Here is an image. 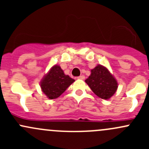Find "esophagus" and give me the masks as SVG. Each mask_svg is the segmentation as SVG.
<instances>
[{"instance_id": "esophagus-1", "label": "esophagus", "mask_w": 149, "mask_h": 149, "mask_svg": "<svg viewBox=\"0 0 149 149\" xmlns=\"http://www.w3.org/2000/svg\"><path fill=\"white\" fill-rule=\"evenodd\" d=\"M78 79H82V80H84V79H85V76H84V75H82V76H79V77H78Z\"/></svg>"}]
</instances>
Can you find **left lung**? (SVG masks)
Here are the masks:
<instances>
[{"instance_id": "8db88e82", "label": "left lung", "mask_w": 149, "mask_h": 149, "mask_svg": "<svg viewBox=\"0 0 149 149\" xmlns=\"http://www.w3.org/2000/svg\"><path fill=\"white\" fill-rule=\"evenodd\" d=\"M91 75L85 81L93 92L103 100H109L118 89V82L107 68L101 65L91 70Z\"/></svg>"}]
</instances>
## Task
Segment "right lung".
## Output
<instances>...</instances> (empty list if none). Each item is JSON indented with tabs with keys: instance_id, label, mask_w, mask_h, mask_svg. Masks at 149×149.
<instances>
[{
	"instance_id": "right-lung-1",
	"label": "right lung",
	"mask_w": 149,
	"mask_h": 149,
	"mask_svg": "<svg viewBox=\"0 0 149 149\" xmlns=\"http://www.w3.org/2000/svg\"><path fill=\"white\" fill-rule=\"evenodd\" d=\"M74 81V79L64 73L59 65H55L43 78L40 87L47 98L53 100L59 97Z\"/></svg>"
}]
</instances>
